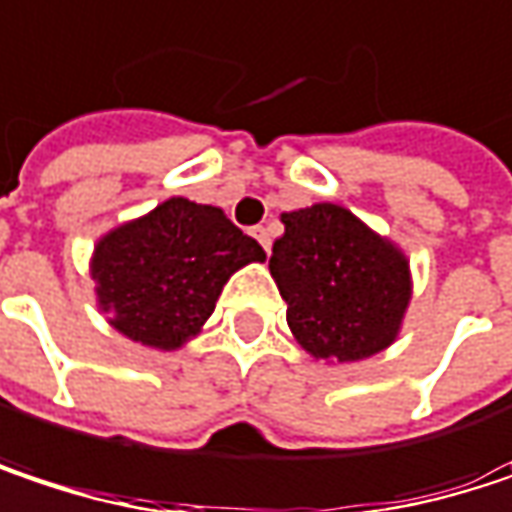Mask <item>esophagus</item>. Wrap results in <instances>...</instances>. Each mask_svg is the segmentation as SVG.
I'll return each mask as SVG.
<instances>
[{
	"label": "esophagus",
	"instance_id": "1",
	"mask_svg": "<svg viewBox=\"0 0 512 512\" xmlns=\"http://www.w3.org/2000/svg\"><path fill=\"white\" fill-rule=\"evenodd\" d=\"M252 237H255L257 243L263 246V252H269V246H272V237H269V228H263V225H257V228H252Z\"/></svg>",
	"mask_w": 512,
	"mask_h": 512
}]
</instances>
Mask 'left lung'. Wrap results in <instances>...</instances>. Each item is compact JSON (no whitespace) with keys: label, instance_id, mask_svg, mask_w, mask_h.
Here are the masks:
<instances>
[{"label":"left lung","instance_id":"8db88e82","mask_svg":"<svg viewBox=\"0 0 512 512\" xmlns=\"http://www.w3.org/2000/svg\"><path fill=\"white\" fill-rule=\"evenodd\" d=\"M269 272L296 341L317 358L358 361L385 350L409 305V263L338 204L281 216Z\"/></svg>","mask_w":512,"mask_h":512}]
</instances>
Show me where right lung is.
I'll return each instance as SVG.
<instances>
[{"instance_id": "1", "label": "right lung", "mask_w": 512, "mask_h": 512, "mask_svg": "<svg viewBox=\"0 0 512 512\" xmlns=\"http://www.w3.org/2000/svg\"><path fill=\"white\" fill-rule=\"evenodd\" d=\"M263 257L219 207L171 198L103 237L91 275L121 335L174 350L213 314L231 272Z\"/></svg>"}]
</instances>
